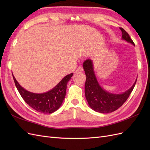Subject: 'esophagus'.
<instances>
[{"label": "esophagus", "mask_w": 150, "mask_h": 150, "mask_svg": "<svg viewBox=\"0 0 150 150\" xmlns=\"http://www.w3.org/2000/svg\"><path fill=\"white\" fill-rule=\"evenodd\" d=\"M83 71V66H79L78 68V69H77V71H78V72H81Z\"/></svg>", "instance_id": "34e87169"}]
</instances>
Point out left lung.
Returning a JSON list of instances; mask_svg holds the SVG:
<instances>
[{
  "label": "left lung",
  "mask_w": 150,
  "mask_h": 150,
  "mask_svg": "<svg viewBox=\"0 0 150 150\" xmlns=\"http://www.w3.org/2000/svg\"><path fill=\"white\" fill-rule=\"evenodd\" d=\"M122 39L134 46L133 40L127 32L121 28ZM83 68L86 76L85 83V96L89 106L95 111L101 113H109L120 108L127 100L134 87V84L128 91L122 94H112L106 91L99 86L94 72L93 61L86 60L83 62Z\"/></svg>",
  "instance_id": "1"
}]
</instances>
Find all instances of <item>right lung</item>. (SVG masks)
I'll use <instances>...</instances> for the list:
<instances>
[{"label": "right lung", "instance_id": "add662e5", "mask_svg": "<svg viewBox=\"0 0 150 150\" xmlns=\"http://www.w3.org/2000/svg\"><path fill=\"white\" fill-rule=\"evenodd\" d=\"M72 75L73 73L66 76L55 87L48 92L37 94L24 89L12 74L16 88L25 102L34 110L44 114H51L61 106L66 96L67 84Z\"/></svg>", "mask_w": 150, "mask_h": 150}]
</instances>
